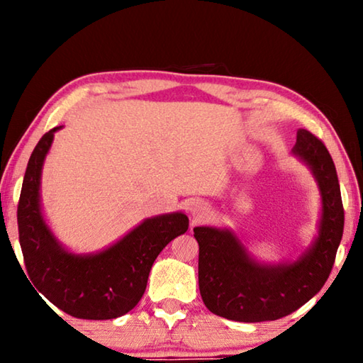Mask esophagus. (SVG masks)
Masks as SVG:
<instances>
[{
	"label": "esophagus",
	"mask_w": 363,
	"mask_h": 363,
	"mask_svg": "<svg viewBox=\"0 0 363 363\" xmlns=\"http://www.w3.org/2000/svg\"><path fill=\"white\" fill-rule=\"evenodd\" d=\"M190 214H192V218L195 220H200L208 214V208H206L203 201H195V203L190 206Z\"/></svg>",
	"instance_id": "1"
}]
</instances>
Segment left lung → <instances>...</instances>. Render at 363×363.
I'll return each mask as SVG.
<instances>
[{"instance_id": "8db88e82", "label": "left lung", "mask_w": 363, "mask_h": 363, "mask_svg": "<svg viewBox=\"0 0 363 363\" xmlns=\"http://www.w3.org/2000/svg\"><path fill=\"white\" fill-rule=\"evenodd\" d=\"M291 153L315 177L322 199L318 232L294 261H256L230 229L199 225V286L213 314L235 322H266L291 314L322 290L342 238L344 210L333 160L320 139L298 130Z\"/></svg>"}]
</instances>
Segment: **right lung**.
<instances>
[{
	"mask_svg": "<svg viewBox=\"0 0 363 363\" xmlns=\"http://www.w3.org/2000/svg\"><path fill=\"white\" fill-rule=\"evenodd\" d=\"M36 144L28 160L17 206L19 242L28 277L43 296L65 314L86 320L121 317L136 306L153 261L173 238L189 229L182 211L147 218L97 253H72L54 235L41 210V171L54 133Z\"/></svg>",
	"mask_w": 363,
	"mask_h": 363,
	"instance_id": "add662e5",
	"label": "right lung"
}]
</instances>
